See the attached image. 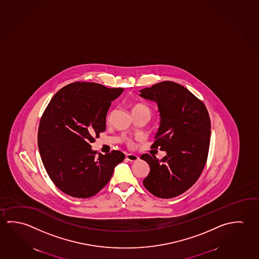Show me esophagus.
Here are the masks:
<instances>
[{"instance_id": "1", "label": "esophagus", "mask_w": 259, "mask_h": 259, "mask_svg": "<svg viewBox=\"0 0 259 259\" xmlns=\"http://www.w3.org/2000/svg\"><path fill=\"white\" fill-rule=\"evenodd\" d=\"M125 158H126V160L129 161H136L139 160V157L136 155V154H132V153L127 154V155L125 156Z\"/></svg>"}]
</instances>
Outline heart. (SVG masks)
<instances>
[{"instance_id":"1","label":"heart","mask_w":259,"mask_h":259,"mask_svg":"<svg viewBox=\"0 0 259 259\" xmlns=\"http://www.w3.org/2000/svg\"><path fill=\"white\" fill-rule=\"evenodd\" d=\"M132 113L136 114V113H148L151 115L152 111L149 108L148 106H145L144 104H136L132 107Z\"/></svg>"}]
</instances>
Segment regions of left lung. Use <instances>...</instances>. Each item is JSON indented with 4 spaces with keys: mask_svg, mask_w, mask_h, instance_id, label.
<instances>
[{
    "mask_svg": "<svg viewBox=\"0 0 259 259\" xmlns=\"http://www.w3.org/2000/svg\"><path fill=\"white\" fill-rule=\"evenodd\" d=\"M140 93L156 103L161 116L151 148L166 152L160 161L147 153L141 156L150 165L143 183L153 195L174 198L197 182L206 164L210 142L208 110L191 91L171 81L142 89Z\"/></svg>",
    "mask_w": 259,
    "mask_h": 259,
    "instance_id": "obj_1",
    "label": "left lung"
}]
</instances>
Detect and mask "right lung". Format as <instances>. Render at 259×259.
Returning <instances> with one entry per match:
<instances>
[{"label": "right lung", "instance_id": "add662e5", "mask_svg": "<svg viewBox=\"0 0 259 259\" xmlns=\"http://www.w3.org/2000/svg\"><path fill=\"white\" fill-rule=\"evenodd\" d=\"M123 90L75 82L51 98L38 125V151L48 175L64 193L81 199L96 195L123 161L122 152L97 155L90 144L106 130L111 102Z\"/></svg>", "mask_w": 259, "mask_h": 259}]
</instances>
